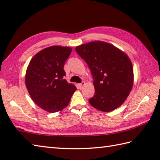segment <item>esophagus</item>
I'll use <instances>...</instances> for the list:
<instances>
[{
	"label": "esophagus",
	"mask_w": 160,
	"mask_h": 160,
	"mask_svg": "<svg viewBox=\"0 0 160 160\" xmlns=\"http://www.w3.org/2000/svg\"><path fill=\"white\" fill-rule=\"evenodd\" d=\"M84 84H85V82H82V83L78 84V87H79L80 89H82V87H83V86L84 85Z\"/></svg>",
	"instance_id": "obj_1"
}]
</instances>
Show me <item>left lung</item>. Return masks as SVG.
Returning <instances> with one entry per match:
<instances>
[{"instance_id": "1", "label": "left lung", "mask_w": 160, "mask_h": 160, "mask_svg": "<svg viewBox=\"0 0 160 160\" xmlns=\"http://www.w3.org/2000/svg\"><path fill=\"white\" fill-rule=\"evenodd\" d=\"M93 78L95 95L89 102L103 112H111L127 100L133 86V68L127 53L113 45L93 41L76 47Z\"/></svg>"}]
</instances>
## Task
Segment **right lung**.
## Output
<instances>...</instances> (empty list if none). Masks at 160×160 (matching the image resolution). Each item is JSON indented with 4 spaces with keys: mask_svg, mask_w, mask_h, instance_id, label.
<instances>
[{
    "mask_svg": "<svg viewBox=\"0 0 160 160\" xmlns=\"http://www.w3.org/2000/svg\"><path fill=\"white\" fill-rule=\"evenodd\" d=\"M72 51L69 47L54 45L40 51L30 60L25 84L33 101L49 113L67 107L76 87L63 79L64 62Z\"/></svg>",
    "mask_w": 160,
    "mask_h": 160,
    "instance_id": "obj_1",
    "label": "right lung"
}]
</instances>
